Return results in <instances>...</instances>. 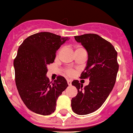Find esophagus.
Instances as JSON below:
<instances>
[{
    "label": "esophagus",
    "instance_id": "34e87169",
    "mask_svg": "<svg viewBox=\"0 0 133 133\" xmlns=\"http://www.w3.org/2000/svg\"><path fill=\"white\" fill-rule=\"evenodd\" d=\"M67 83L69 86H71V81L70 79H67Z\"/></svg>",
    "mask_w": 133,
    "mask_h": 133
}]
</instances>
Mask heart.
Here are the masks:
<instances>
[{
	"mask_svg": "<svg viewBox=\"0 0 133 133\" xmlns=\"http://www.w3.org/2000/svg\"><path fill=\"white\" fill-rule=\"evenodd\" d=\"M80 53H86L87 54V51L82 46L76 45L75 46V54H80ZM75 70L71 69H67L65 70V75H67L68 77H73V75H75Z\"/></svg>",
	"mask_w": 133,
	"mask_h": 133,
	"instance_id": "1",
	"label": "heart"
}]
</instances>
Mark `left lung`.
<instances>
[{"label":"left lung","mask_w":133,"mask_h":133,"mask_svg":"<svg viewBox=\"0 0 133 133\" xmlns=\"http://www.w3.org/2000/svg\"><path fill=\"white\" fill-rule=\"evenodd\" d=\"M74 38L88 53L87 66L80 78H89V85L82 88L78 80L72 82L77 89V95L71 99L72 110L83 115L99 109L112 91L119 69L117 53L110 42L98 35L87 34Z\"/></svg>","instance_id":"obj_1"}]
</instances>
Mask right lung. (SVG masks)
Listing matches in <instances>:
<instances>
[{"label":"right lung","mask_w":133,"mask_h":133,"mask_svg":"<svg viewBox=\"0 0 133 133\" xmlns=\"http://www.w3.org/2000/svg\"><path fill=\"white\" fill-rule=\"evenodd\" d=\"M67 40V37L40 32L26 38L19 46L14 61L16 84L24 104L37 114L53 113L58 97L67 88L62 76L50 82L46 75L47 66L54 62L57 50Z\"/></svg>","instance_id":"1"}]
</instances>
